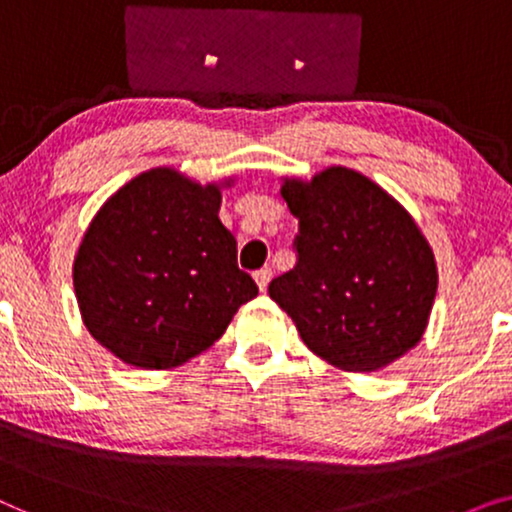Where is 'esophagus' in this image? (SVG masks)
<instances>
[{
	"mask_svg": "<svg viewBox=\"0 0 512 512\" xmlns=\"http://www.w3.org/2000/svg\"><path fill=\"white\" fill-rule=\"evenodd\" d=\"M254 279H256L258 289H261V291H268V284H270V279H272V270H270V268L258 270V272H254Z\"/></svg>",
	"mask_w": 512,
	"mask_h": 512,
	"instance_id": "obj_1",
	"label": "esophagus"
}]
</instances>
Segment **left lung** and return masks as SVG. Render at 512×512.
Listing matches in <instances>:
<instances>
[{
    "mask_svg": "<svg viewBox=\"0 0 512 512\" xmlns=\"http://www.w3.org/2000/svg\"><path fill=\"white\" fill-rule=\"evenodd\" d=\"M279 193L298 219V263L268 293L307 349L347 373L408 354L438 291L436 256L408 209L342 165L284 177Z\"/></svg>",
    "mask_w": 512,
    "mask_h": 512,
    "instance_id": "8db88e82",
    "label": "left lung"
}]
</instances>
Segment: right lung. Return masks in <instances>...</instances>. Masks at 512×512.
Masks as SVG:
<instances>
[{
  "mask_svg": "<svg viewBox=\"0 0 512 512\" xmlns=\"http://www.w3.org/2000/svg\"><path fill=\"white\" fill-rule=\"evenodd\" d=\"M233 184L151 167L97 209L72 277L83 324L116 359L177 368L212 347L258 296L219 219L221 191Z\"/></svg>",
  "mask_w": 512,
  "mask_h": 512,
  "instance_id": "1",
  "label": "right lung"
}]
</instances>
